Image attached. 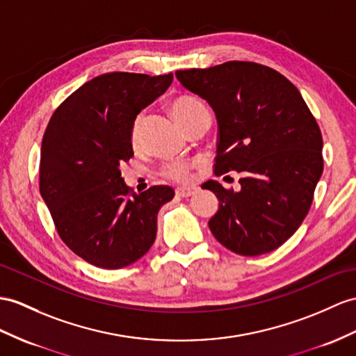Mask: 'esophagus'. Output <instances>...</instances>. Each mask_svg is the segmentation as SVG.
Returning <instances> with one entry per match:
<instances>
[{"instance_id": "1", "label": "esophagus", "mask_w": 356, "mask_h": 356, "mask_svg": "<svg viewBox=\"0 0 356 356\" xmlns=\"http://www.w3.org/2000/svg\"><path fill=\"white\" fill-rule=\"evenodd\" d=\"M197 192L196 187H178L177 188V195L181 197H188V196H193Z\"/></svg>"}]
</instances>
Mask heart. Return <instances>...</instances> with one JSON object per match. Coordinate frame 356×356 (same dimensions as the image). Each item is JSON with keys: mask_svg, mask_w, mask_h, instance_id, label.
Instances as JSON below:
<instances>
[{"mask_svg": "<svg viewBox=\"0 0 356 356\" xmlns=\"http://www.w3.org/2000/svg\"><path fill=\"white\" fill-rule=\"evenodd\" d=\"M170 111L187 131L193 125H196L199 120L210 116V111H208L205 104L199 98L192 97V95H179V97L173 98L170 101ZM142 119L143 115L138 113L133 119L131 128H129V142H131L133 146H137L138 140H140ZM193 166L195 161H172L163 168V175L169 179L178 181V183H184V181L190 178V172H192Z\"/></svg>", "mask_w": 356, "mask_h": 356, "instance_id": "obj_1", "label": "heart"}]
</instances>
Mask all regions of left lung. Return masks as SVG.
<instances>
[{
    "label": "left lung",
    "instance_id": "1",
    "mask_svg": "<svg viewBox=\"0 0 356 356\" xmlns=\"http://www.w3.org/2000/svg\"><path fill=\"white\" fill-rule=\"evenodd\" d=\"M218 119L214 173L237 170L240 190L207 181L219 197L213 236L245 257L278 249L307 218L323 172V138L296 86L275 69L227 62L175 72Z\"/></svg>",
    "mask_w": 356,
    "mask_h": 356
}]
</instances>
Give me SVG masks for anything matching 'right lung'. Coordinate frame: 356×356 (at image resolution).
I'll list each match as a JSON object with an SVG mask.
<instances>
[{
	"mask_svg": "<svg viewBox=\"0 0 356 356\" xmlns=\"http://www.w3.org/2000/svg\"><path fill=\"white\" fill-rule=\"evenodd\" d=\"M173 75L110 72L60 104L42 138L39 188L65 245L101 268L136 263L154 245L169 186L136 195L120 177L133 157L129 128L166 92Z\"/></svg>",
	"mask_w": 356,
	"mask_h": 356,
	"instance_id": "right-lung-1",
	"label": "right lung"
}]
</instances>
